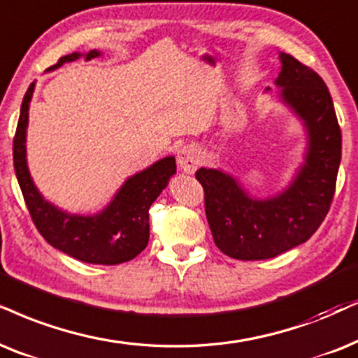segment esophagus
<instances>
[{
  "instance_id": "obj_1",
  "label": "esophagus",
  "mask_w": 358,
  "mask_h": 358,
  "mask_svg": "<svg viewBox=\"0 0 358 358\" xmlns=\"http://www.w3.org/2000/svg\"><path fill=\"white\" fill-rule=\"evenodd\" d=\"M176 164L185 173H193L200 165V152L193 145H185L176 153Z\"/></svg>"
}]
</instances>
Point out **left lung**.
<instances>
[{"instance_id":"1","label":"left lung","mask_w":358,"mask_h":358,"mask_svg":"<svg viewBox=\"0 0 358 358\" xmlns=\"http://www.w3.org/2000/svg\"><path fill=\"white\" fill-rule=\"evenodd\" d=\"M275 85L282 102L304 120L309 135L306 164L278 196L256 200L221 170L194 173L205 192V211L215 244L233 259L275 257L306 243L327 216L336 193L342 134L322 78L280 52Z\"/></svg>"}]
</instances>
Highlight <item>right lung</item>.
Returning <instances> with one entry per match:
<instances>
[{
  "label": "right lung",
  "instance_id": "obj_1",
  "mask_svg": "<svg viewBox=\"0 0 358 358\" xmlns=\"http://www.w3.org/2000/svg\"><path fill=\"white\" fill-rule=\"evenodd\" d=\"M79 56V52L62 56L48 71L57 69L64 62L76 61ZM97 56H101V52L94 49L85 54V59L90 61ZM33 92L34 83L22 99L13 140V160L26 206L41 236L56 250L89 264L112 266L134 259L148 244V210L176 171L175 157L162 158L147 170L130 176L117 192L114 200L99 215H69L44 200L34 187L26 164V129Z\"/></svg>",
  "mask_w": 358,
  "mask_h": 358
}]
</instances>
